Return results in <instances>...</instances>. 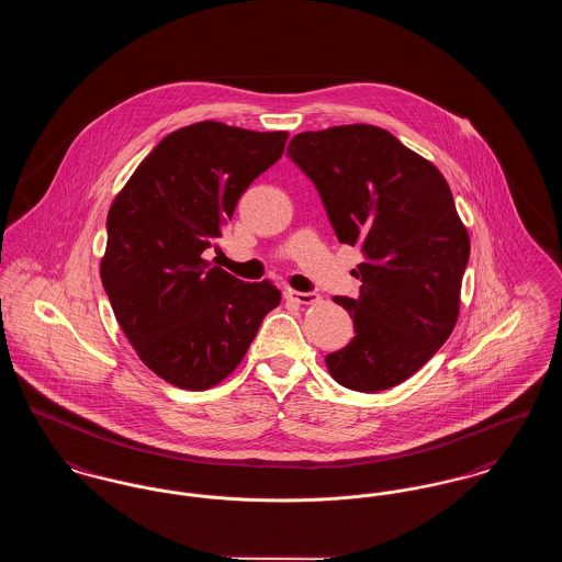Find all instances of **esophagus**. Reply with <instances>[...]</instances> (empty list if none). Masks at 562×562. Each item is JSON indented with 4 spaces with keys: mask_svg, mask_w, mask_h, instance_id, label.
Segmentation results:
<instances>
[{
    "mask_svg": "<svg viewBox=\"0 0 562 562\" xmlns=\"http://www.w3.org/2000/svg\"><path fill=\"white\" fill-rule=\"evenodd\" d=\"M286 299H291L294 303H301V305H310V303H316L321 296L314 293H301V291H293V289H289L286 291Z\"/></svg>",
    "mask_w": 562,
    "mask_h": 562,
    "instance_id": "obj_1",
    "label": "esophagus"
}]
</instances>
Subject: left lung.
<instances>
[{
  "mask_svg": "<svg viewBox=\"0 0 562 562\" xmlns=\"http://www.w3.org/2000/svg\"><path fill=\"white\" fill-rule=\"evenodd\" d=\"M286 156L312 179L341 244L360 246V296H335L353 339L326 356L356 392L417 373L453 333L470 236L440 170L394 134L349 124L293 136Z\"/></svg>",
  "mask_w": 562,
  "mask_h": 562,
  "instance_id": "obj_1",
  "label": "left lung"
}]
</instances>
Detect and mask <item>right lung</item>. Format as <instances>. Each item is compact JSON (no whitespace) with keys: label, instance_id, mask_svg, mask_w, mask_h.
I'll use <instances>...</instances> for the list:
<instances>
[{"label":"right lung","instance_id":"1","mask_svg":"<svg viewBox=\"0 0 562 562\" xmlns=\"http://www.w3.org/2000/svg\"><path fill=\"white\" fill-rule=\"evenodd\" d=\"M289 133L198 122L164 136L115 195L101 280L138 358L164 381L209 390L238 367L280 305L202 257L241 193L280 160Z\"/></svg>","mask_w":562,"mask_h":562}]
</instances>
